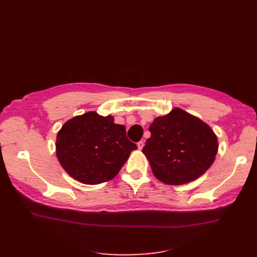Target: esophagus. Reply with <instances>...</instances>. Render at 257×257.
<instances>
[{"instance_id": "obj_1", "label": "esophagus", "mask_w": 257, "mask_h": 257, "mask_svg": "<svg viewBox=\"0 0 257 257\" xmlns=\"http://www.w3.org/2000/svg\"><path fill=\"white\" fill-rule=\"evenodd\" d=\"M143 147H144V142L143 141H141V142H139L138 143V148L140 150H142L143 149Z\"/></svg>"}]
</instances>
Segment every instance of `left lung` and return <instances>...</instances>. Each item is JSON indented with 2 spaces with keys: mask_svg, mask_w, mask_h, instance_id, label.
<instances>
[{
  "mask_svg": "<svg viewBox=\"0 0 257 257\" xmlns=\"http://www.w3.org/2000/svg\"><path fill=\"white\" fill-rule=\"evenodd\" d=\"M143 153L154 176L166 184L180 185L202 176L218 152V139L200 118L175 108L149 127Z\"/></svg>",
  "mask_w": 257,
  "mask_h": 257,
  "instance_id": "8db88e82",
  "label": "left lung"
}]
</instances>
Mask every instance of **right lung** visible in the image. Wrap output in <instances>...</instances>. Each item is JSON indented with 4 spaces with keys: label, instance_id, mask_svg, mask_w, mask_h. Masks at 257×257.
<instances>
[{
    "label": "right lung",
    "instance_id": "1",
    "mask_svg": "<svg viewBox=\"0 0 257 257\" xmlns=\"http://www.w3.org/2000/svg\"><path fill=\"white\" fill-rule=\"evenodd\" d=\"M137 145L123 125L111 115L86 112L69 119L56 140V155L62 168L84 184H99L116 176Z\"/></svg>",
    "mask_w": 257,
    "mask_h": 257
}]
</instances>
